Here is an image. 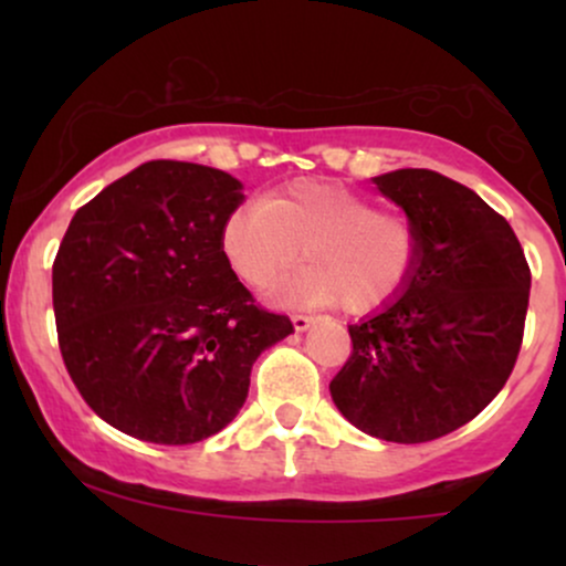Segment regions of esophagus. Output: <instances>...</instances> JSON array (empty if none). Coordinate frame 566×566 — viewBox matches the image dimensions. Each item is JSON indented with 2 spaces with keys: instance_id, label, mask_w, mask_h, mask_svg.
I'll return each instance as SVG.
<instances>
[{
  "instance_id": "esophagus-1",
  "label": "esophagus",
  "mask_w": 566,
  "mask_h": 566,
  "mask_svg": "<svg viewBox=\"0 0 566 566\" xmlns=\"http://www.w3.org/2000/svg\"><path fill=\"white\" fill-rule=\"evenodd\" d=\"M311 324H314V316H311V314H301V311H297V314H292V327H295L297 333L308 329Z\"/></svg>"
}]
</instances>
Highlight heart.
Returning <instances> with one entry per match:
<instances>
[{
  "instance_id": "1",
  "label": "heart",
  "mask_w": 566,
  "mask_h": 566,
  "mask_svg": "<svg viewBox=\"0 0 566 566\" xmlns=\"http://www.w3.org/2000/svg\"><path fill=\"white\" fill-rule=\"evenodd\" d=\"M220 247L233 274L250 287H269L279 274L305 263L284 297L337 303L369 314L401 295L420 261V231L399 210H380L346 186L297 180L263 201L229 212Z\"/></svg>"
}]
</instances>
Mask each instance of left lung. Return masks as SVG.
Masks as SVG:
<instances>
[{
	"label": "left lung",
	"instance_id": "obj_1",
	"mask_svg": "<svg viewBox=\"0 0 566 566\" xmlns=\"http://www.w3.org/2000/svg\"><path fill=\"white\" fill-rule=\"evenodd\" d=\"M420 231L405 295L350 324V356L329 382L359 431L399 444L447 437L511 378L532 274L516 233L458 180L433 170L375 178Z\"/></svg>",
	"mask_w": 566,
	"mask_h": 566
}]
</instances>
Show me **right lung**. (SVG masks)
Wrapping results in <instances>:
<instances>
[{
  "label": "right lung",
  "mask_w": 566,
  "mask_h": 566,
  "mask_svg": "<svg viewBox=\"0 0 566 566\" xmlns=\"http://www.w3.org/2000/svg\"><path fill=\"white\" fill-rule=\"evenodd\" d=\"M242 184L157 159L71 218L53 263L63 365L97 418L154 444H193L237 418L250 369L292 333L220 247Z\"/></svg>",
  "instance_id": "right-lung-1"
}]
</instances>
